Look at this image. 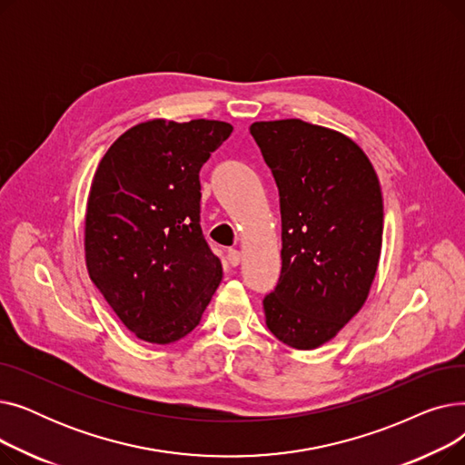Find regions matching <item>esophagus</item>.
<instances>
[{"mask_svg":"<svg viewBox=\"0 0 465 465\" xmlns=\"http://www.w3.org/2000/svg\"><path fill=\"white\" fill-rule=\"evenodd\" d=\"M226 258H228V262H230V265H239V262H241V252L237 251V249H230L228 251V254H226Z\"/></svg>","mask_w":465,"mask_h":465,"instance_id":"1","label":"esophagus"}]
</instances>
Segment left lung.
<instances>
[{
    "mask_svg": "<svg viewBox=\"0 0 465 465\" xmlns=\"http://www.w3.org/2000/svg\"><path fill=\"white\" fill-rule=\"evenodd\" d=\"M279 188L282 251L265 324L284 345L311 351L361 309L377 273L382 195L375 169L343 134L300 118L254 122Z\"/></svg>",
    "mask_w": 465,
    "mask_h": 465,
    "instance_id": "left-lung-1",
    "label": "left lung"
}]
</instances>
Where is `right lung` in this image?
Listing matches in <instances>:
<instances>
[{
  "mask_svg": "<svg viewBox=\"0 0 465 465\" xmlns=\"http://www.w3.org/2000/svg\"><path fill=\"white\" fill-rule=\"evenodd\" d=\"M232 130L205 118L149 120L97 165L84 223L88 273L122 324L149 343L188 335L223 279L200 226V169Z\"/></svg>",
  "mask_w": 465,
  "mask_h": 465,
  "instance_id": "1",
  "label": "right lung"
}]
</instances>
